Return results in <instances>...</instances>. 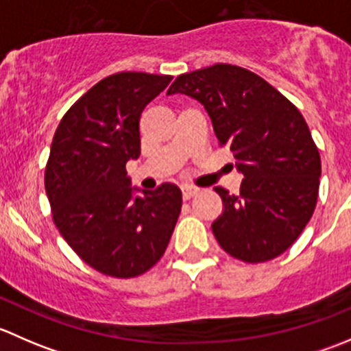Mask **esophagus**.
Wrapping results in <instances>:
<instances>
[{
    "label": "esophagus",
    "instance_id": "esophagus-1",
    "mask_svg": "<svg viewBox=\"0 0 351 351\" xmlns=\"http://www.w3.org/2000/svg\"><path fill=\"white\" fill-rule=\"evenodd\" d=\"M182 192H183V198H185V200H190V198L197 195L198 189H195V186H183Z\"/></svg>",
    "mask_w": 351,
    "mask_h": 351
}]
</instances>
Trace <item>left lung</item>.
Listing matches in <instances>:
<instances>
[{
    "label": "left lung",
    "instance_id": "8db88e82",
    "mask_svg": "<svg viewBox=\"0 0 351 351\" xmlns=\"http://www.w3.org/2000/svg\"><path fill=\"white\" fill-rule=\"evenodd\" d=\"M173 93L204 105L219 146L244 175L238 195L214 189L222 200L212 224L217 243L246 263L280 256L311 221L319 193L321 156L302 113L263 77L222 62L180 74Z\"/></svg>",
    "mask_w": 351,
    "mask_h": 351
}]
</instances>
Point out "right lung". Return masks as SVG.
Instances as JSON below:
<instances>
[{"label": "right lung", "mask_w": 351, "mask_h": 351, "mask_svg": "<svg viewBox=\"0 0 351 351\" xmlns=\"http://www.w3.org/2000/svg\"><path fill=\"white\" fill-rule=\"evenodd\" d=\"M171 77L136 71L104 77L74 101L52 139L44 175L52 221L74 253L108 277L153 268L182 210L171 183L132 198L125 169L141 154V113Z\"/></svg>", "instance_id": "add662e5"}]
</instances>
